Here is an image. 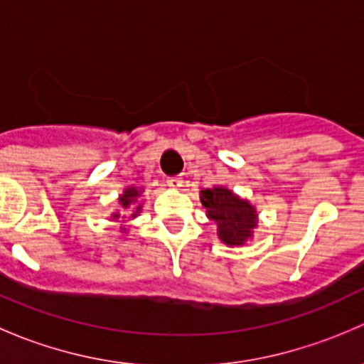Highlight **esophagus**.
Returning <instances> with one entry per match:
<instances>
[{"instance_id":"obj_1","label":"esophagus","mask_w":364,"mask_h":364,"mask_svg":"<svg viewBox=\"0 0 364 364\" xmlns=\"http://www.w3.org/2000/svg\"><path fill=\"white\" fill-rule=\"evenodd\" d=\"M167 186L172 190H179L183 186V178H168Z\"/></svg>"}]
</instances>
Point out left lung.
<instances>
[{
	"label": "left lung",
	"mask_w": 364,
	"mask_h": 364,
	"mask_svg": "<svg viewBox=\"0 0 364 364\" xmlns=\"http://www.w3.org/2000/svg\"><path fill=\"white\" fill-rule=\"evenodd\" d=\"M199 197L205 208V216L216 223V234L223 245L243 247L252 240L253 230L259 223V215L250 200L225 186L203 188Z\"/></svg>",
	"instance_id": "8db88e82"
}]
</instances>
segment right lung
Masks as SVG:
<instances>
[{"label": "right lung", "instance_id": "add662e5", "mask_svg": "<svg viewBox=\"0 0 364 364\" xmlns=\"http://www.w3.org/2000/svg\"><path fill=\"white\" fill-rule=\"evenodd\" d=\"M142 192H144V188H137V186H127V188L119 193V197H117V203H119L121 209H116V211L111 215V218H114V220L137 218L139 213L142 211V203H141ZM127 212L129 213L128 219L126 218ZM121 232H128L127 227H121Z\"/></svg>", "mask_w": 364, "mask_h": 364}]
</instances>
